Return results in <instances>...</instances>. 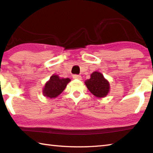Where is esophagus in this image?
<instances>
[{
  "instance_id": "obj_1",
  "label": "esophagus",
  "mask_w": 153,
  "mask_h": 153,
  "mask_svg": "<svg viewBox=\"0 0 153 153\" xmlns=\"http://www.w3.org/2000/svg\"><path fill=\"white\" fill-rule=\"evenodd\" d=\"M73 78L74 79H82V76L80 75H74Z\"/></svg>"
}]
</instances>
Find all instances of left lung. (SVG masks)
I'll return each mask as SVG.
<instances>
[{
  "mask_svg": "<svg viewBox=\"0 0 153 153\" xmlns=\"http://www.w3.org/2000/svg\"><path fill=\"white\" fill-rule=\"evenodd\" d=\"M87 88L91 94L98 98H103L110 90V84L103 75L98 71L91 74V77L85 82Z\"/></svg>",
  "mask_w": 153,
  "mask_h": 153,
  "instance_id": "obj_1",
  "label": "left lung"
}]
</instances>
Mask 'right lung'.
Returning a JSON list of instances; mask_svg holds the SVG:
<instances>
[{"label": "right lung", "instance_id": "obj_1", "mask_svg": "<svg viewBox=\"0 0 153 153\" xmlns=\"http://www.w3.org/2000/svg\"><path fill=\"white\" fill-rule=\"evenodd\" d=\"M70 82V79H61L58 76L53 75L50 77L49 81L46 83L43 89V94L48 98H55L62 92L66 88V85Z\"/></svg>", "mask_w": 153, "mask_h": 153}]
</instances>
